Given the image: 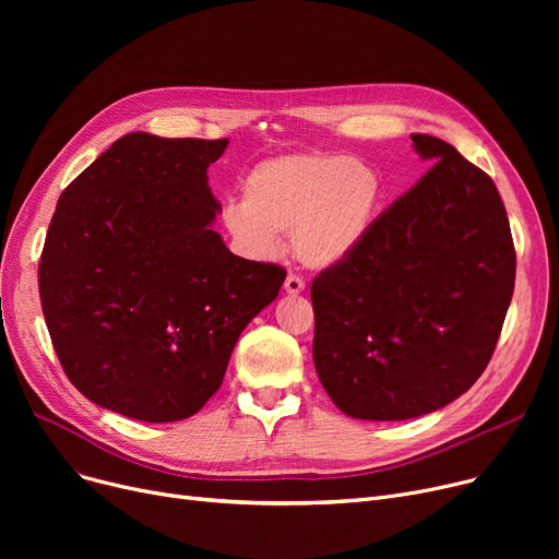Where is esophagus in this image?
Masks as SVG:
<instances>
[{"label": "esophagus", "instance_id": "esophagus-1", "mask_svg": "<svg viewBox=\"0 0 559 559\" xmlns=\"http://www.w3.org/2000/svg\"><path fill=\"white\" fill-rule=\"evenodd\" d=\"M283 287H285L287 295H301V292L306 289V283H304V278H299L297 274H287Z\"/></svg>", "mask_w": 559, "mask_h": 559}]
</instances>
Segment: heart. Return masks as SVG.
I'll use <instances>...</instances> for the list:
<instances>
[{
	"label": "heart",
	"mask_w": 559,
	"mask_h": 559,
	"mask_svg": "<svg viewBox=\"0 0 559 559\" xmlns=\"http://www.w3.org/2000/svg\"><path fill=\"white\" fill-rule=\"evenodd\" d=\"M383 179L362 158L340 152L283 154L258 163L242 183V201H228L222 226L235 249L272 258L278 233L289 230L295 255L329 270L354 253L373 224Z\"/></svg>",
	"instance_id": "obj_1"
}]
</instances>
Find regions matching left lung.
I'll list each match as a JSON object with an SVG mask.
<instances>
[{"instance_id": "1", "label": "left lung", "mask_w": 559, "mask_h": 559, "mask_svg": "<svg viewBox=\"0 0 559 559\" xmlns=\"http://www.w3.org/2000/svg\"><path fill=\"white\" fill-rule=\"evenodd\" d=\"M409 138L435 165L310 289L317 376L354 419H415L464 394L491 360L514 292L493 181L449 142Z\"/></svg>"}]
</instances>
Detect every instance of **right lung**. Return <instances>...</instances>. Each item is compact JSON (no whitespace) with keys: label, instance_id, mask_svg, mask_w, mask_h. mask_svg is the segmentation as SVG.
Returning <instances> with one entry per match:
<instances>
[{"label":"right lung","instance_id":"add662e5","mask_svg":"<svg viewBox=\"0 0 559 559\" xmlns=\"http://www.w3.org/2000/svg\"><path fill=\"white\" fill-rule=\"evenodd\" d=\"M228 140L129 133L56 203L38 267L51 344L72 385L124 417H192L249 321L285 281L233 255L209 167Z\"/></svg>","mask_w":559,"mask_h":559}]
</instances>
